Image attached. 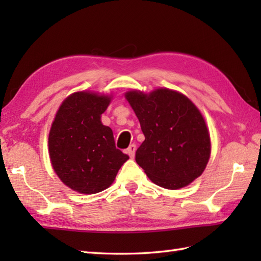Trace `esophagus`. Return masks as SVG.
<instances>
[{
  "label": "esophagus",
  "instance_id": "esophagus-1",
  "mask_svg": "<svg viewBox=\"0 0 261 261\" xmlns=\"http://www.w3.org/2000/svg\"><path fill=\"white\" fill-rule=\"evenodd\" d=\"M136 149H137V147H136L135 143H132V145H130L129 148L126 149V152H127V154H129V156H130V158H134V157H135Z\"/></svg>",
  "mask_w": 261,
  "mask_h": 261
}]
</instances>
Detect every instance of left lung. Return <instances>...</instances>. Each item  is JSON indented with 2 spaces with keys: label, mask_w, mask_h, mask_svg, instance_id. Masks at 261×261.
<instances>
[{
  "label": "left lung",
  "mask_w": 261,
  "mask_h": 261,
  "mask_svg": "<svg viewBox=\"0 0 261 261\" xmlns=\"http://www.w3.org/2000/svg\"><path fill=\"white\" fill-rule=\"evenodd\" d=\"M145 141L136 162L154 184L178 190L202 175L211 154L206 123L199 110L182 94L159 88L149 94L125 93Z\"/></svg>",
  "instance_id": "obj_1"
}]
</instances>
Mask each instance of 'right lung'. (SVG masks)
<instances>
[{
  "label": "right lung",
  "mask_w": 261,
  "mask_h": 261,
  "mask_svg": "<svg viewBox=\"0 0 261 261\" xmlns=\"http://www.w3.org/2000/svg\"><path fill=\"white\" fill-rule=\"evenodd\" d=\"M111 97L77 92L60 105L49 132L53 168L65 185L81 194H95L112 184L129 156L115 148L113 132L101 114Z\"/></svg>",
  "instance_id": "1"
}]
</instances>
